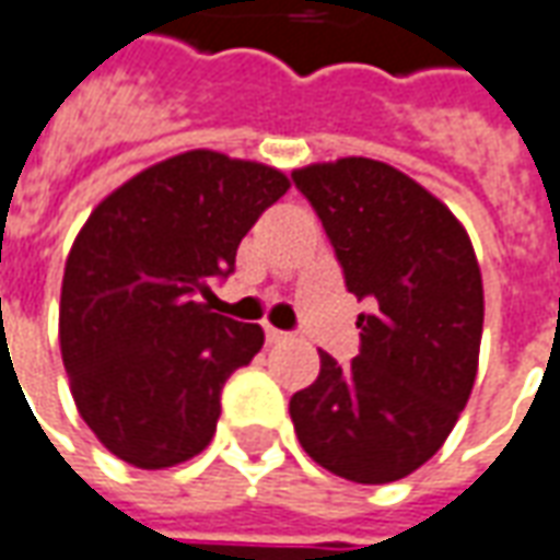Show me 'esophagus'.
Masks as SVG:
<instances>
[{
    "instance_id": "1",
    "label": "esophagus",
    "mask_w": 560,
    "mask_h": 560,
    "mask_svg": "<svg viewBox=\"0 0 560 560\" xmlns=\"http://www.w3.org/2000/svg\"><path fill=\"white\" fill-rule=\"evenodd\" d=\"M287 331H280V328H273V325L265 328V340H268V343H280V340H287Z\"/></svg>"
}]
</instances>
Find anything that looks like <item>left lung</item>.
<instances>
[{"label":"left lung","mask_w":560,"mask_h":560,"mask_svg":"<svg viewBox=\"0 0 560 560\" xmlns=\"http://www.w3.org/2000/svg\"><path fill=\"white\" fill-rule=\"evenodd\" d=\"M359 316L352 364L319 352V376L289 400L301 446L337 477L383 486L413 474L458 422L477 380L482 277L452 210L386 162L350 156L292 172Z\"/></svg>","instance_id":"8db88e82"}]
</instances>
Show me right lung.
I'll use <instances>...</instances> for the list:
<instances>
[{
    "instance_id": "right-lung-1",
    "label": "right lung",
    "mask_w": 560,
    "mask_h": 560,
    "mask_svg": "<svg viewBox=\"0 0 560 560\" xmlns=\"http://www.w3.org/2000/svg\"><path fill=\"white\" fill-rule=\"evenodd\" d=\"M287 189V174L261 162L189 150L114 189L74 237L59 350L78 413L126 464L174 467L213 438L225 380L265 331L201 299Z\"/></svg>"
}]
</instances>
